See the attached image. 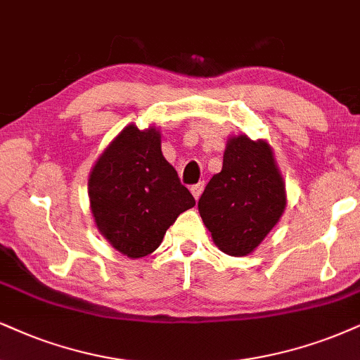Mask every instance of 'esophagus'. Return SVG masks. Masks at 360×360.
<instances>
[{"mask_svg":"<svg viewBox=\"0 0 360 360\" xmlns=\"http://www.w3.org/2000/svg\"><path fill=\"white\" fill-rule=\"evenodd\" d=\"M203 187H205V185L202 184H197V185H193L192 188H190V192H192V195L195 197V200H198V198H200V195H202V192H203Z\"/></svg>","mask_w":360,"mask_h":360,"instance_id":"obj_1","label":"esophagus"}]
</instances>
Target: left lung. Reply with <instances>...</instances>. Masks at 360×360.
I'll use <instances>...</instances> for the list:
<instances>
[{"label": "left lung", "mask_w": 360, "mask_h": 360, "mask_svg": "<svg viewBox=\"0 0 360 360\" xmlns=\"http://www.w3.org/2000/svg\"><path fill=\"white\" fill-rule=\"evenodd\" d=\"M285 181L267 140L229 136L221 170L212 176L198 212L224 254L245 257L260 245L285 212Z\"/></svg>", "instance_id": "obj_1"}]
</instances>
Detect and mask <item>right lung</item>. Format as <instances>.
I'll return each instance as SVG.
<instances>
[{"label":"right lung","instance_id":"1","mask_svg":"<svg viewBox=\"0 0 360 360\" xmlns=\"http://www.w3.org/2000/svg\"><path fill=\"white\" fill-rule=\"evenodd\" d=\"M90 210L96 229L115 250L140 259L157 250L176 217L195 207L162 153L155 127L130 123L96 158L88 176Z\"/></svg>","mask_w":360,"mask_h":360}]
</instances>
